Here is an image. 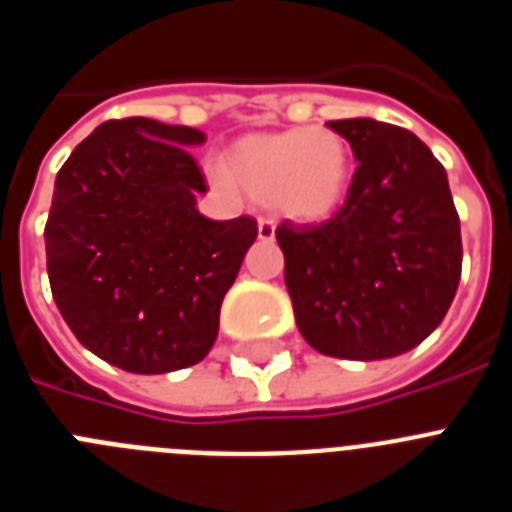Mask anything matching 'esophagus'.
<instances>
[{"mask_svg":"<svg viewBox=\"0 0 512 512\" xmlns=\"http://www.w3.org/2000/svg\"><path fill=\"white\" fill-rule=\"evenodd\" d=\"M274 230H277L274 217H259V238H261V241H274Z\"/></svg>","mask_w":512,"mask_h":512,"instance_id":"1","label":"esophagus"}]
</instances>
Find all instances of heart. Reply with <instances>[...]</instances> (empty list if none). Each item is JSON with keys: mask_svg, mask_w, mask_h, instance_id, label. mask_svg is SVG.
Here are the masks:
<instances>
[{"mask_svg": "<svg viewBox=\"0 0 512 512\" xmlns=\"http://www.w3.org/2000/svg\"><path fill=\"white\" fill-rule=\"evenodd\" d=\"M217 179H233L253 200L269 202L292 220H325L351 187L354 158L346 138L330 128H289L241 138Z\"/></svg>", "mask_w": 512, "mask_h": 512, "instance_id": "1", "label": "heart"}]
</instances>
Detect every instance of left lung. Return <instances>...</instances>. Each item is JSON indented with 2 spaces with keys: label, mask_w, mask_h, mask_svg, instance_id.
Returning a JSON list of instances; mask_svg holds the SVG:
<instances>
[{
  "label": "left lung",
  "mask_w": 512,
  "mask_h": 512,
  "mask_svg": "<svg viewBox=\"0 0 512 512\" xmlns=\"http://www.w3.org/2000/svg\"><path fill=\"white\" fill-rule=\"evenodd\" d=\"M359 161L341 210L284 220L277 241L302 338L338 359L400 356L431 336L461 279L446 169L418 135L369 117L330 120Z\"/></svg>",
  "instance_id": "8db88e82"
}]
</instances>
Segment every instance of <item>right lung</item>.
I'll use <instances>...</instances> for the list:
<instances>
[{"label":"right lung","mask_w":512,"mask_h":512,"mask_svg":"<svg viewBox=\"0 0 512 512\" xmlns=\"http://www.w3.org/2000/svg\"><path fill=\"white\" fill-rule=\"evenodd\" d=\"M205 135L148 117L107 120L61 166L45 223L51 292L81 346L133 374L207 356L220 305L259 235L248 215L207 220L189 146Z\"/></svg>","instance_id":"obj_1"}]
</instances>
